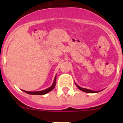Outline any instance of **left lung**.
I'll return each instance as SVG.
<instances>
[{"instance_id": "8db88e82", "label": "left lung", "mask_w": 123, "mask_h": 123, "mask_svg": "<svg viewBox=\"0 0 123 123\" xmlns=\"http://www.w3.org/2000/svg\"><path fill=\"white\" fill-rule=\"evenodd\" d=\"M75 85L77 86V87L79 88L80 90H81V91H83V92H85L90 93H98V92H100V91H93V90H90V89H85V88H83V87H80L79 85H77L76 83H75Z\"/></svg>"}]
</instances>
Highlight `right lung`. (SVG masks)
<instances>
[{
	"label": "right lung",
	"mask_w": 123,
	"mask_h": 123,
	"mask_svg": "<svg viewBox=\"0 0 123 123\" xmlns=\"http://www.w3.org/2000/svg\"><path fill=\"white\" fill-rule=\"evenodd\" d=\"M56 75L55 76L54 79V83H53L52 85L50 87L48 88V89H45L44 90H42V91H38V92H28V91H25V90H23V92H24L30 94V95H45V94L48 93V92H49L52 91L53 89H54V87H55V85H56Z\"/></svg>",
	"instance_id": "add662e5"
}]
</instances>
